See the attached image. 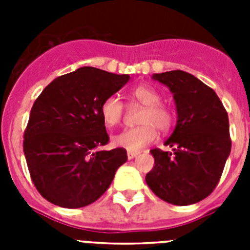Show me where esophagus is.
<instances>
[{"instance_id":"1","label":"esophagus","mask_w":250,"mask_h":250,"mask_svg":"<svg viewBox=\"0 0 250 250\" xmlns=\"http://www.w3.org/2000/svg\"><path fill=\"white\" fill-rule=\"evenodd\" d=\"M138 155V152H131V151H127V159L129 160H131V159H134L135 156Z\"/></svg>"}]
</instances>
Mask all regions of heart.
Segmentation results:
<instances>
[{
  "mask_svg": "<svg viewBox=\"0 0 250 250\" xmlns=\"http://www.w3.org/2000/svg\"><path fill=\"white\" fill-rule=\"evenodd\" d=\"M129 98L132 103L144 106V110L141 111L138 120L141 126L121 131L112 138V144L115 146L124 147L127 151L138 152L156 140V130L167 132L171 129L174 124V112L161 103V94L150 85L132 87L129 91ZM124 104L118 95L106 98L100 106L101 119L107 127L119 125L124 118Z\"/></svg>",
  "mask_w": 250,
  "mask_h": 250,
  "instance_id": "1",
  "label": "heart"
}]
</instances>
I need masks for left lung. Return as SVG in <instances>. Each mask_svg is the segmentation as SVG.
<instances>
[{"mask_svg":"<svg viewBox=\"0 0 250 250\" xmlns=\"http://www.w3.org/2000/svg\"><path fill=\"white\" fill-rule=\"evenodd\" d=\"M152 79L173 94L178 121L165 141L171 150H150L155 164L145 180L164 202L195 204L215 189L230 154L228 114L214 90L191 74L175 70Z\"/></svg>","mask_w":250,"mask_h":250,"instance_id":"1","label":"left lung"}]
</instances>
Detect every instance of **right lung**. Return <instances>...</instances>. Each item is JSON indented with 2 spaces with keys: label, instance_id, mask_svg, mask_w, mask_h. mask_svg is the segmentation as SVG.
<instances>
[{
  "label": "right lung",
  "instance_id": "obj_1",
  "mask_svg": "<svg viewBox=\"0 0 250 250\" xmlns=\"http://www.w3.org/2000/svg\"><path fill=\"white\" fill-rule=\"evenodd\" d=\"M96 67L55 79L31 109L23 152L34 185L50 203L76 209L98 200L126 163V150L109 143L100 106L129 81Z\"/></svg>",
  "mask_w": 250,
  "mask_h": 250
}]
</instances>
